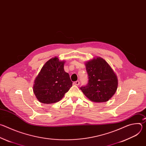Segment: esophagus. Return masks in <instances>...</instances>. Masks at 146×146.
Returning a JSON list of instances; mask_svg holds the SVG:
<instances>
[{
  "mask_svg": "<svg viewBox=\"0 0 146 146\" xmlns=\"http://www.w3.org/2000/svg\"><path fill=\"white\" fill-rule=\"evenodd\" d=\"M73 84L76 85V86H78V85L80 84V81H76L73 82Z\"/></svg>",
  "mask_w": 146,
  "mask_h": 146,
  "instance_id": "esophagus-1",
  "label": "esophagus"
}]
</instances>
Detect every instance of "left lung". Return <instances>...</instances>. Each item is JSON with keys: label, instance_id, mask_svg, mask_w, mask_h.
<instances>
[{"label": "left lung", "instance_id": "8db88e82", "mask_svg": "<svg viewBox=\"0 0 146 146\" xmlns=\"http://www.w3.org/2000/svg\"><path fill=\"white\" fill-rule=\"evenodd\" d=\"M88 83L80 88L86 97L94 102H106L115 93L118 78L108 62L101 57L86 62Z\"/></svg>", "mask_w": 146, "mask_h": 146}]
</instances>
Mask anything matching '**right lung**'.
Instances as JSON below:
<instances>
[{
	"label": "right lung",
	"mask_w": 146,
	"mask_h": 146,
	"mask_svg": "<svg viewBox=\"0 0 146 146\" xmlns=\"http://www.w3.org/2000/svg\"><path fill=\"white\" fill-rule=\"evenodd\" d=\"M65 60L57 57L48 60L36 77L33 87L37 100L51 104L60 100L72 87L69 74L64 70Z\"/></svg>",
	"instance_id": "obj_1"
}]
</instances>
